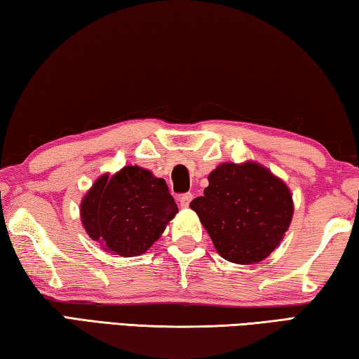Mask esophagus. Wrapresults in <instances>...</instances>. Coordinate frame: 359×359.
Segmentation results:
<instances>
[{"label": "esophagus", "mask_w": 359, "mask_h": 359, "mask_svg": "<svg viewBox=\"0 0 359 359\" xmlns=\"http://www.w3.org/2000/svg\"><path fill=\"white\" fill-rule=\"evenodd\" d=\"M191 199H193V194L191 193L180 194V196H179L180 208H188V205H190V203H191Z\"/></svg>", "instance_id": "obj_1"}]
</instances>
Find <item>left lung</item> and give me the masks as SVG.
<instances>
[{
  "label": "left lung",
  "mask_w": 359,
  "mask_h": 359,
  "mask_svg": "<svg viewBox=\"0 0 359 359\" xmlns=\"http://www.w3.org/2000/svg\"><path fill=\"white\" fill-rule=\"evenodd\" d=\"M196 212L220 257L238 264L259 263L276 250L293 218L285 182L255 161L223 163L209 174Z\"/></svg>",
  "instance_id": "8db88e82"
}]
</instances>
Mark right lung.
Wrapping results in <instances>:
<instances>
[{"label":"right lung","mask_w":359,"mask_h":359,"mask_svg":"<svg viewBox=\"0 0 359 359\" xmlns=\"http://www.w3.org/2000/svg\"><path fill=\"white\" fill-rule=\"evenodd\" d=\"M177 212L165 179L139 166L101 175L81 203L87 234L120 257L147 252Z\"/></svg>","instance_id":"obj_1"}]
</instances>
